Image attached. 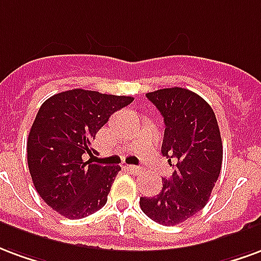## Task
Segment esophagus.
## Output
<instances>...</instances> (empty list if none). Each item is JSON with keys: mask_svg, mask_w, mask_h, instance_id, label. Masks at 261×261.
<instances>
[{"mask_svg": "<svg viewBox=\"0 0 261 261\" xmlns=\"http://www.w3.org/2000/svg\"><path fill=\"white\" fill-rule=\"evenodd\" d=\"M128 170L132 172V174H139L140 171H142V168L140 167H138V165H129Z\"/></svg>", "mask_w": 261, "mask_h": 261, "instance_id": "esophagus-1", "label": "esophagus"}]
</instances>
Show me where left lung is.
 Listing matches in <instances>:
<instances>
[{
	"label": "left lung",
	"instance_id": "left-lung-1",
	"mask_svg": "<svg viewBox=\"0 0 261 261\" xmlns=\"http://www.w3.org/2000/svg\"><path fill=\"white\" fill-rule=\"evenodd\" d=\"M146 97L164 118L161 153L176 165L172 176L163 179L159 195L140 197V208L161 225H176L195 216L210 199L221 171L220 128L208 102L188 89H160Z\"/></svg>",
	"mask_w": 261,
	"mask_h": 261
}]
</instances>
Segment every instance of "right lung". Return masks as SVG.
<instances>
[{
	"label": "right lung",
	"mask_w": 261,
	"mask_h": 261,
	"mask_svg": "<svg viewBox=\"0 0 261 261\" xmlns=\"http://www.w3.org/2000/svg\"><path fill=\"white\" fill-rule=\"evenodd\" d=\"M133 97L73 89L40 107L28 139V165L41 199L61 216L79 220L100 210L121 167L85 161L91 142L112 114Z\"/></svg>",
	"instance_id": "add662e5"
}]
</instances>
